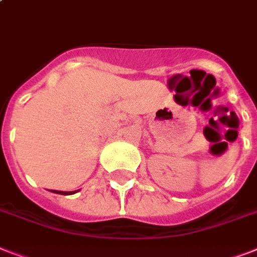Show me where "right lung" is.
<instances>
[{
	"instance_id": "right-lung-1",
	"label": "right lung",
	"mask_w": 257,
	"mask_h": 257,
	"mask_svg": "<svg viewBox=\"0 0 257 257\" xmlns=\"http://www.w3.org/2000/svg\"><path fill=\"white\" fill-rule=\"evenodd\" d=\"M54 192V193H58V195H73V193H76L77 191H73V192H62V191H52Z\"/></svg>"
}]
</instances>
